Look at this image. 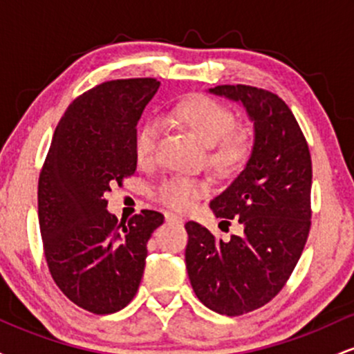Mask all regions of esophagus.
<instances>
[{"label":"esophagus","instance_id":"1","mask_svg":"<svg viewBox=\"0 0 354 354\" xmlns=\"http://www.w3.org/2000/svg\"><path fill=\"white\" fill-rule=\"evenodd\" d=\"M165 219H166V223H183V218L181 216H178V214H174V213H165Z\"/></svg>","mask_w":354,"mask_h":354}]
</instances>
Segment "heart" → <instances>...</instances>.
Masks as SVG:
<instances>
[{
	"label": "heart",
	"mask_w": 354,
	"mask_h": 354,
	"mask_svg": "<svg viewBox=\"0 0 354 354\" xmlns=\"http://www.w3.org/2000/svg\"><path fill=\"white\" fill-rule=\"evenodd\" d=\"M171 116L193 133L208 148V161L219 174L231 176L241 171L253 154V136L245 128H234L233 111L216 100L194 95L180 101ZM158 126L146 121L135 135V156L140 165L151 163L156 151ZM208 193V183L189 176H174L163 181L154 196L168 208L186 211Z\"/></svg>",
	"instance_id": "heart-1"
}]
</instances>
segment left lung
<instances>
[{
	"label": "left lung",
	"instance_id": "obj_1",
	"mask_svg": "<svg viewBox=\"0 0 354 354\" xmlns=\"http://www.w3.org/2000/svg\"><path fill=\"white\" fill-rule=\"evenodd\" d=\"M208 93L241 104L253 123L250 161L209 203L216 218L236 219L243 233L223 241L188 221L185 261L198 299L219 315L239 316L271 301L303 253L311 225V156L279 96L245 84Z\"/></svg>",
	"mask_w": 354,
	"mask_h": 354
}]
</instances>
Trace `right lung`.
I'll return each mask as SVG.
<instances>
[{"mask_svg":"<svg viewBox=\"0 0 354 354\" xmlns=\"http://www.w3.org/2000/svg\"><path fill=\"white\" fill-rule=\"evenodd\" d=\"M160 88L151 78L101 83L78 96L53 135L38 183V218L50 273L73 303L95 315L135 298L146 243L163 225L143 209L128 223L106 209V193L136 171L135 135Z\"/></svg>","mask_w":354,"mask_h":354,"instance_id":"obj_1","label":"right lung"}]
</instances>
